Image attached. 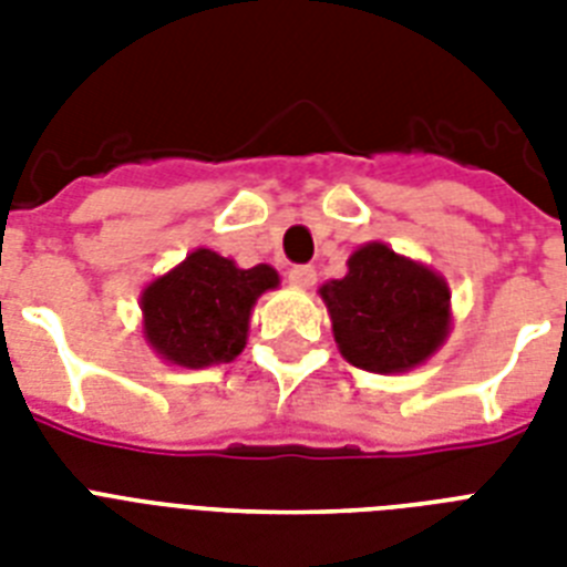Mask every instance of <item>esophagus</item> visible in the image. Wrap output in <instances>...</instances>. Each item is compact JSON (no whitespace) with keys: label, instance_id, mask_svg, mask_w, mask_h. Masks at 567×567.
Listing matches in <instances>:
<instances>
[{"label":"esophagus","instance_id":"34e87169","mask_svg":"<svg viewBox=\"0 0 567 567\" xmlns=\"http://www.w3.org/2000/svg\"><path fill=\"white\" fill-rule=\"evenodd\" d=\"M288 282L297 285V288H311V285L318 282V270L309 265H293L288 270Z\"/></svg>","mask_w":567,"mask_h":567}]
</instances>
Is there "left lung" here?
I'll list each match as a JSON object with an SVG mask.
<instances>
[{"mask_svg":"<svg viewBox=\"0 0 567 567\" xmlns=\"http://www.w3.org/2000/svg\"><path fill=\"white\" fill-rule=\"evenodd\" d=\"M347 267L320 288L347 362L396 373L430 359L450 329L447 282L385 244L355 249Z\"/></svg>","mask_w":567,"mask_h":567,"instance_id":"1","label":"left lung"}]
</instances>
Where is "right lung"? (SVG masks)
Segmentation results:
<instances>
[{"mask_svg":"<svg viewBox=\"0 0 567 567\" xmlns=\"http://www.w3.org/2000/svg\"><path fill=\"white\" fill-rule=\"evenodd\" d=\"M276 285L274 267L240 270L212 249H196L141 297L146 338L182 368L231 362L247 344L252 302Z\"/></svg>","mask_w":567,"mask_h":567,"instance_id":"add662e5","label":"right lung"}]
</instances>
